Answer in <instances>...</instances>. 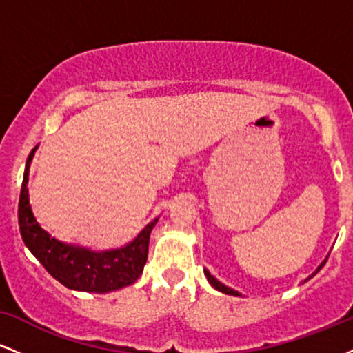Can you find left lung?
I'll return each instance as SVG.
<instances>
[{"label":"left lung","mask_w":353,"mask_h":353,"mask_svg":"<svg viewBox=\"0 0 353 353\" xmlns=\"http://www.w3.org/2000/svg\"><path fill=\"white\" fill-rule=\"evenodd\" d=\"M325 262H327V261H323V262H322V264H320V265H319V269H317V270H315V272H314V274H312L309 279H312V277H314V275H315V274H317V272H319V270H320V269H322V267H323V265H325ZM204 274H205V277H208V281L210 282V285H212V287H214V289L221 290V292H224V294H229V295H239V292H236V290L229 289V287H225V285H224V283H221V282H219L216 277H212V275H210V272H209V270H204Z\"/></svg>","instance_id":"1"}]
</instances>
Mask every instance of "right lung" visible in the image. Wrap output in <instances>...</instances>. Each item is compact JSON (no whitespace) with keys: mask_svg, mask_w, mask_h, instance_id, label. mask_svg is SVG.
Wrapping results in <instances>:
<instances>
[{"mask_svg":"<svg viewBox=\"0 0 353 353\" xmlns=\"http://www.w3.org/2000/svg\"><path fill=\"white\" fill-rule=\"evenodd\" d=\"M36 148L28 157L19 194L18 221L21 237L28 249L41 262L56 281L72 290L104 294L134 283L143 274L148 261L149 236L157 221L145 225L143 232L129 245L117 250L92 252L83 247L68 245L51 237L36 222L28 196V172Z\"/></svg>","mask_w":353,"mask_h":353,"instance_id":"add662e5","label":"right lung"}]
</instances>
